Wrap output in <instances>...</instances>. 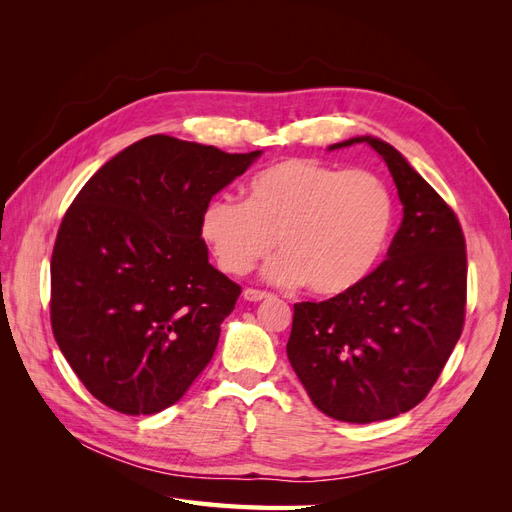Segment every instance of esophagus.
Instances as JSON below:
<instances>
[{
    "mask_svg": "<svg viewBox=\"0 0 512 512\" xmlns=\"http://www.w3.org/2000/svg\"><path fill=\"white\" fill-rule=\"evenodd\" d=\"M243 299L250 301V303H258V301H262V299H269V294L262 292V290L247 288V290H243Z\"/></svg>",
    "mask_w": 512,
    "mask_h": 512,
    "instance_id": "obj_1",
    "label": "esophagus"
}]
</instances>
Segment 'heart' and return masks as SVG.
I'll list each match as a JSON object with an SVG mask.
<instances>
[{"mask_svg":"<svg viewBox=\"0 0 512 512\" xmlns=\"http://www.w3.org/2000/svg\"><path fill=\"white\" fill-rule=\"evenodd\" d=\"M393 220V196L380 177L316 160H284L247 181L245 203L226 194L207 200L198 232L230 275L250 273L277 239L284 254L269 265V280L307 284L316 297L337 299L374 275Z\"/></svg>","mask_w":512,"mask_h":512,"instance_id":"heart-1","label":"heart"}]
</instances>
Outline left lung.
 I'll return each mask as SVG.
<instances>
[{"mask_svg": "<svg viewBox=\"0 0 512 512\" xmlns=\"http://www.w3.org/2000/svg\"><path fill=\"white\" fill-rule=\"evenodd\" d=\"M404 220L382 265L346 297L294 305L288 361L314 406L344 423L389 421L421 404L463 329L468 260L461 226L438 192L376 136Z\"/></svg>", "mask_w": 512, "mask_h": 512, "instance_id": "left-lung-1", "label": "left lung"}]
</instances>
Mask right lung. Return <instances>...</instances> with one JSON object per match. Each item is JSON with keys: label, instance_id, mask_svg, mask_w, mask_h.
<instances>
[{"label": "right lung", "instance_id": "add662e5", "mask_svg": "<svg viewBox=\"0 0 512 512\" xmlns=\"http://www.w3.org/2000/svg\"><path fill=\"white\" fill-rule=\"evenodd\" d=\"M260 156L153 134L74 198L51 258V322L104 406L162 412L213 359L241 288L209 262L200 211Z\"/></svg>", "mask_w": 512, "mask_h": 512}]
</instances>
